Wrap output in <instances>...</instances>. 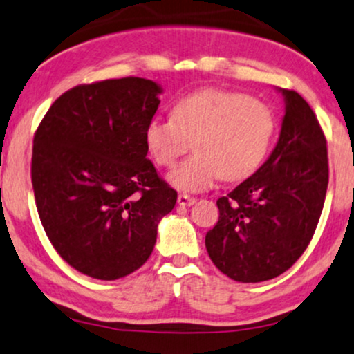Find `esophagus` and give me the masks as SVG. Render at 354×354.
<instances>
[{
  "label": "esophagus",
  "instance_id": "34e87169",
  "mask_svg": "<svg viewBox=\"0 0 354 354\" xmlns=\"http://www.w3.org/2000/svg\"><path fill=\"white\" fill-rule=\"evenodd\" d=\"M196 199L193 196H188V194H180L178 196V204L180 206H191V204H194Z\"/></svg>",
  "mask_w": 354,
  "mask_h": 354
}]
</instances>
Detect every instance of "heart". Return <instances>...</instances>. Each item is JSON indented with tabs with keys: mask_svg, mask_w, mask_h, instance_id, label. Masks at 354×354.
Segmentation results:
<instances>
[{
	"mask_svg": "<svg viewBox=\"0 0 354 354\" xmlns=\"http://www.w3.org/2000/svg\"><path fill=\"white\" fill-rule=\"evenodd\" d=\"M275 115L263 102L224 88H203L174 104L171 118L153 117L145 143L156 165L169 168L194 142L196 155L168 174L173 188L199 193L223 176L239 181L263 163Z\"/></svg>",
	"mask_w": 354,
	"mask_h": 354,
	"instance_id": "b5f03b06",
	"label": "heart"
}]
</instances>
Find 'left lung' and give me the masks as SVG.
Returning <instances> with one entry per match:
<instances>
[{
	"mask_svg": "<svg viewBox=\"0 0 354 354\" xmlns=\"http://www.w3.org/2000/svg\"><path fill=\"white\" fill-rule=\"evenodd\" d=\"M285 115L279 142L261 168L218 199L219 221L206 234L218 269L242 283L283 274L312 241L328 186L326 140L313 110L279 88Z\"/></svg>",
	"mask_w": 354,
	"mask_h": 354,
	"instance_id": "left-lung-1",
	"label": "left lung"
}]
</instances>
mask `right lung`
Here are the masks:
<instances>
[{"mask_svg": "<svg viewBox=\"0 0 354 354\" xmlns=\"http://www.w3.org/2000/svg\"><path fill=\"white\" fill-rule=\"evenodd\" d=\"M160 84L142 77L62 93L34 135L37 212L57 254L75 270L117 280L148 261L176 191L147 160L145 129Z\"/></svg>", "mask_w": 354, "mask_h": 354, "instance_id": "obj_1", "label": "right lung"}]
</instances>
